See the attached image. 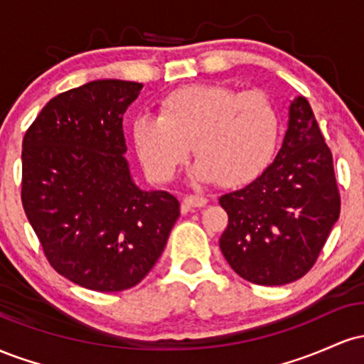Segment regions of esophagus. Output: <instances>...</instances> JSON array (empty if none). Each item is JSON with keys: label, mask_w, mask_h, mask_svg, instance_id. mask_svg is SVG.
<instances>
[{"label": "esophagus", "mask_w": 364, "mask_h": 364, "mask_svg": "<svg viewBox=\"0 0 364 364\" xmlns=\"http://www.w3.org/2000/svg\"><path fill=\"white\" fill-rule=\"evenodd\" d=\"M208 200L205 196H200V195H190V196H185V200H183V208L185 210H191V208H200V207H205Z\"/></svg>", "instance_id": "obj_1"}]
</instances>
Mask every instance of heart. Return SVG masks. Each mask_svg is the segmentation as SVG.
<instances>
[{
    "instance_id": "1",
    "label": "heart",
    "mask_w": 364,
    "mask_h": 364,
    "mask_svg": "<svg viewBox=\"0 0 364 364\" xmlns=\"http://www.w3.org/2000/svg\"><path fill=\"white\" fill-rule=\"evenodd\" d=\"M281 132V112L265 92L205 83L169 92L157 116H136L132 124L133 145L154 181H171L193 145V178L228 188L253 181L270 164Z\"/></svg>"
}]
</instances>
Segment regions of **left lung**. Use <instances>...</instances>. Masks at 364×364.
I'll use <instances>...</instances> for the list:
<instances>
[{"mask_svg": "<svg viewBox=\"0 0 364 364\" xmlns=\"http://www.w3.org/2000/svg\"><path fill=\"white\" fill-rule=\"evenodd\" d=\"M219 240L231 269L258 286H282L315 265L341 214L332 152L310 102L296 97L282 147L255 181L219 198Z\"/></svg>", "mask_w": 364, "mask_h": 364, "instance_id": "obj_1", "label": "left lung"}]
</instances>
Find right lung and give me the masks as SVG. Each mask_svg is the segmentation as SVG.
<instances>
[{"label": "right lung", "instance_id": "obj_1", "mask_svg": "<svg viewBox=\"0 0 364 364\" xmlns=\"http://www.w3.org/2000/svg\"><path fill=\"white\" fill-rule=\"evenodd\" d=\"M141 83L94 80L51 99L22 144V203L46 258L85 289L118 292L150 272L179 217L168 191L133 183L123 114Z\"/></svg>", "mask_w": 364, "mask_h": 364}]
</instances>
